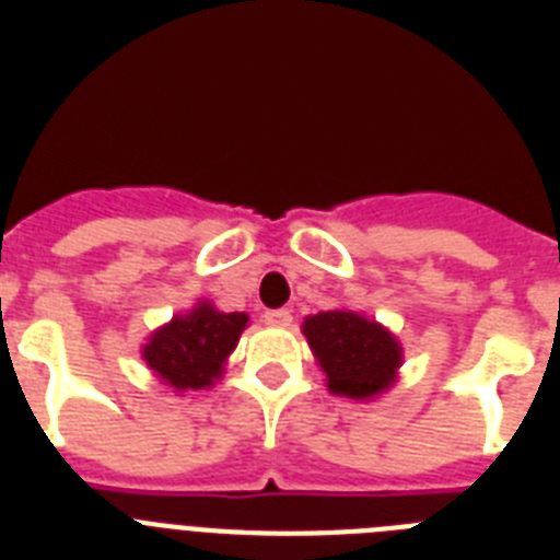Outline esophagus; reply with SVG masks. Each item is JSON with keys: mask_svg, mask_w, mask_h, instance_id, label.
<instances>
[{"mask_svg": "<svg viewBox=\"0 0 560 560\" xmlns=\"http://www.w3.org/2000/svg\"><path fill=\"white\" fill-rule=\"evenodd\" d=\"M266 325H275V328H289L291 325V311L289 308H275L264 314Z\"/></svg>", "mask_w": 560, "mask_h": 560, "instance_id": "1", "label": "esophagus"}]
</instances>
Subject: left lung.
I'll list each match as a JSON object with an SVG mask.
<instances>
[{
  "label": "left lung",
  "mask_w": 560,
  "mask_h": 560,
  "mask_svg": "<svg viewBox=\"0 0 560 560\" xmlns=\"http://www.w3.org/2000/svg\"><path fill=\"white\" fill-rule=\"evenodd\" d=\"M314 355L328 375V387L348 398H373L395 381L398 341L353 311H323L303 325Z\"/></svg>",
  "instance_id": "1"
}]
</instances>
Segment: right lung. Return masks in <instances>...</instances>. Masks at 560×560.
<instances>
[{
  "label": "right lung",
  "instance_id": "obj_1",
  "mask_svg": "<svg viewBox=\"0 0 560 560\" xmlns=\"http://www.w3.org/2000/svg\"><path fill=\"white\" fill-rule=\"evenodd\" d=\"M246 314H224L201 303L151 336L142 355L148 368L176 389H201L219 378L221 364L246 328Z\"/></svg>",
  "mask_w": 560,
  "mask_h": 560
}]
</instances>
